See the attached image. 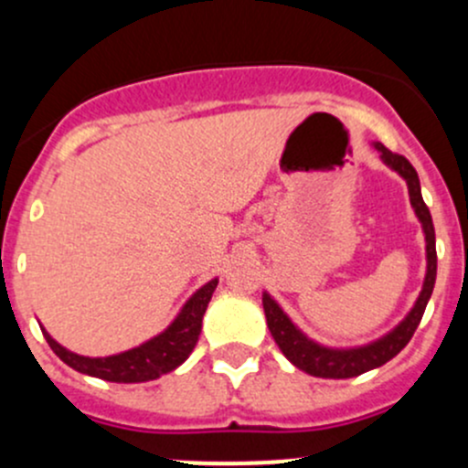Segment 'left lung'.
<instances>
[{
  "mask_svg": "<svg viewBox=\"0 0 468 468\" xmlns=\"http://www.w3.org/2000/svg\"><path fill=\"white\" fill-rule=\"evenodd\" d=\"M380 153V160L388 164L392 171H397L403 180L408 182V194H410V205L421 220L423 234H426V279H423V288L419 292L417 302H414L412 311L408 313L406 320L399 326H394L388 335L369 342V345L354 346V349H331V346L317 345L311 338H306L300 329L291 322V317L282 311V306L263 292V311H266L268 329L272 334L274 342L279 345L282 354L295 365L302 372L311 374V377L320 378H351L360 377V374L377 369L392 360L403 346L410 342L417 331L419 322H421L423 311H426L428 300L432 295L437 277V250H435V228H432L431 211H428L426 202L421 198V186H419V176L414 166L403 155L388 151L380 142L372 144Z\"/></svg>",
  "mask_w": 468,
  "mask_h": 468,
  "instance_id": "left-lung-1",
  "label": "left lung"
}]
</instances>
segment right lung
Returning a JSON list of instances; mask_svg holds the SVG:
<instances>
[{
  "mask_svg": "<svg viewBox=\"0 0 468 468\" xmlns=\"http://www.w3.org/2000/svg\"><path fill=\"white\" fill-rule=\"evenodd\" d=\"M218 279H211L205 286L191 295V300L182 306L176 320L162 331L160 335L151 338L134 349L122 351V354L105 356V358H90V356H79L74 351L65 349L62 345L51 338L45 329L47 342L54 349V354L62 363L69 365L71 369L88 377H96L110 380V383H144V380H155L164 374L180 367L189 354L194 351L196 342L200 338L202 315H205L207 304L214 295Z\"/></svg>",
  "mask_w": 468,
  "mask_h": 468,
  "instance_id": "1",
  "label": "right lung"
}]
</instances>
